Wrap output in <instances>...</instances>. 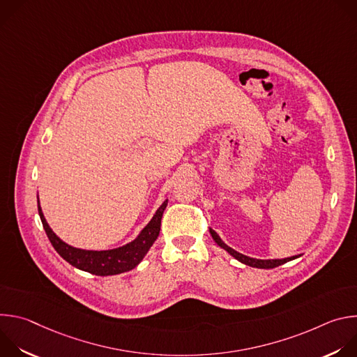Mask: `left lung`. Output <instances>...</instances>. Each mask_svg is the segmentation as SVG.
<instances>
[{"label": "left lung", "mask_w": 357, "mask_h": 357, "mask_svg": "<svg viewBox=\"0 0 357 357\" xmlns=\"http://www.w3.org/2000/svg\"><path fill=\"white\" fill-rule=\"evenodd\" d=\"M213 240L216 241L218 245H220L223 250H226L231 257H234L237 261L245 264V266H250V267H254V268H274V267H278V266H282L291 260H295L298 257H301V254H296V256H292V257H287V259H273V260H261V259H252V257H248V256H244V254L236 251L234 248L229 247L222 238L220 236L213 230V229H209Z\"/></svg>", "instance_id": "8db88e82"}]
</instances>
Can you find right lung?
Listing matches in <instances>:
<instances>
[{"label": "right lung", "instance_id": "obj_1", "mask_svg": "<svg viewBox=\"0 0 357 357\" xmlns=\"http://www.w3.org/2000/svg\"><path fill=\"white\" fill-rule=\"evenodd\" d=\"M167 205H168V199L162 202V205L157 209L155 215L152 216L149 223L138 233V236L134 240L117 248L98 251V250L77 248L65 243L62 238H59L47 225L40 208L39 197H38V212L40 216V222L43 225L47 238L50 240V243H52L54 248L59 252V256L63 260H66L70 266L100 277L116 275V274L130 271L142 261V259L146 256L148 250L152 247V244L155 243V240L160 236L161 219Z\"/></svg>", "mask_w": 357, "mask_h": 357}]
</instances>
